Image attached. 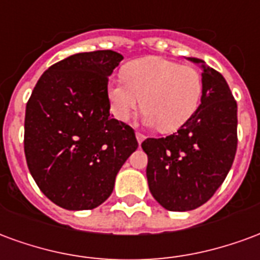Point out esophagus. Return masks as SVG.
<instances>
[{"instance_id":"obj_1","label":"esophagus","mask_w":260,"mask_h":260,"mask_svg":"<svg viewBox=\"0 0 260 260\" xmlns=\"http://www.w3.org/2000/svg\"><path fill=\"white\" fill-rule=\"evenodd\" d=\"M136 137H137L138 144H141V143H143V141H144V140H145V136H144L143 133H140V132L136 133Z\"/></svg>"}]
</instances>
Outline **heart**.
I'll return each mask as SVG.
<instances>
[{
    "label": "heart",
    "mask_w": 260,
    "mask_h": 260,
    "mask_svg": "<svg viewBox=\"0 0 260 260\" xmlns=\"http://www.w3.org/2000/svg\"><path fill=\"white\" fill-rule=\"evenodd\" d=\"M123 80L108 83L109 107L120 122H127L143 104L144 122L164 133L176 132L200 105L202 77L192 66L160 56L132 60L123 68Z\"/></svg>",
    "instance_id": "heart-1"
}]
</instances>
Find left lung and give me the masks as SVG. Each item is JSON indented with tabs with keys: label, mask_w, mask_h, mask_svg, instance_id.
Wrapping results in <instances>:
<instances>
[{
	"label": "left lung",
	"mask_w": 260,
	"mask_h": 260,
	"mask_svg": "<svg viewBox=\"0 0 260 260\" xmlns=\"http://www.w3.org/2000/svg\"><path fill=\"white\" fill-rule=\"evenodd\" d=\"M195 63L204 60L190 58ZM202 96L194 115L173 134L147 138L149 191L165 209L192 210L226 179L237 152V102L224 77L202 65Z\"/></svg>",
	"instance_id": "8db88e82"
}]
</instances>
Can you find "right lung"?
<instances>
[{"mask_svg": "<svg viewBox=\"0 0 260 260\" xmlns=\"http://www.w3.org/2000/svg\"><path fill=\"white\" fill-rule=\"evenodd\" d=\"M122 59L111 50L70 55L45 70L27 101V168L63 209H94L107 201L138 147L133 127L109 112L108 80Z\"/></svg>", "mask_w": 260, "mask_h": 260, "instance_id": "add662e5", "label": "right lung"}]
</instances>
